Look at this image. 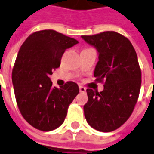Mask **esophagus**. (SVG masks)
Returning <instances> with one entry per match:
<instances>
[{
  "label": "esophagus",
  "mask_w": 154,
  "mask_h": 154,
  "mask_svg": "<svg viewBox=\"0 0 154 154\" xmlns=\"http://www.w3.org/2000/svg\"><path fill=\"white\" fill-rule=\"evenodd\" d=\"M79 91H80V93L85 94V93H86V88H84V87H82V86H79Z\"/></svg>",
  "instance_id": "34e87169"
}]
</instances>
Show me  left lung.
Returning <instances> with one entry per match:
<instances>
[{"mask_svg": "<svg viewBox=\"0 0 154 154\" xmlns=\"http://www.w3.org/2000/svg\"><path fill=\"white\" fill-rule=\"evenodd\" d=\"M82 38L99 51L94 76L103 83L100 93L87 89L84 116L95 130L113 131L129 119L138 99L142 72L137 55L129 39L114 31Z\"/></svg>", "mask_w": 154, "mask_h": 154, "instance_id": "left-lung-1", "label": "left lung"}]
</instances>
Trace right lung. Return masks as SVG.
Wrapping results in <instances>:
<instances>
[{
	"instance_id": "obj_1",
	"label": "right lung",
	"mask_w": 154,
	"mask_h": 154,
	"mask_svg": "<svg viewBox=\"0 0 154 154\" xmlns=\"http://www.w3.org/2000/svg\"><path fill=\"white\" fill-rule=\"evenodd\" d=\"M77 43L73 38L45 29L31 33L20 48L11 73L14 94L21 115L36 129L58 128L79 93L74 82L58 88L50 78L66 50Z\"/></svg>"
}]
</instances>
